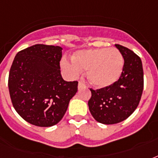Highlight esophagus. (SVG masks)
Instances as JSON below:
<instances>
[{"label":"esophagus","instance_id":"obj_1","mask_svg":"<svg viewBox=\"0 0 158 158\" xmlns=\"http://www.w3.org/2000/svg\"><path fill=\"white\" fill-rule=\"evenodd\" d=\"M84 87H85V85H84V83H82L81 81H79V84H78V88H79V89H82V88H84Z\"/></svg>","mask_w":158,"mask_h":158}]
</instances>
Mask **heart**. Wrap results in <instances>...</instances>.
<instances>
[{
	"instance_id": "obj_1",
	"label": "heart",
	"mask_w": 158,
	"mask_h": 158,
	"mask_svg": "<svg viewBox=\"0 0 158 158\" xmlns=\"http://www.w3.org/2000/svg\"><path fill=\"white\" fill-rule=\"evenodd\" d=\"M61 67L70 77H75L87 70L89 83L96 88L111 86L121 75L124 59L116 48H96L76 52L69 61L61 60Z\"/></svg>"
}]
</instances>
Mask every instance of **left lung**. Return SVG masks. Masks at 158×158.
Listing matches in <instances>:
<instances>
[{
	"label": "left lung",
	"instance_id": "8db88e82",
	"mask_svg": "<svg viewBox=\"0 0 158 158\" xmlns=\"http://www.w3.org/2000/svg\"><path fill=\"white\" fill-rule=\"evenodd\" d=\"M115 46L124 58L121 75L111 86L96 90L90 89L92 96L88 102L94 119L105 125L126 120L137 108L143 89V70L140 57L125 47Z\"/></svg>",
	"mask_w": 158,
	"mask_h": 158
}]
</instances>
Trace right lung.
I'll use <instances>...</instances> for the list:
<instances>
[{
  "label": "right lung",
  "mask_w": 158,
  "mask_h": 158,
  "mask_svg": "<svg viewBox=\"0 0 158 158\" xmlns=\"http://www.w3.org/2000/svg\"><path fill=\"white\" fill-rule=\"evenodd\" d=\"M62 48L36 44L16 54L9 74L11 102L19 115L32 125L50 127L66 112L78 82L60 74Z\"/></svg>",
  "instance_id": "obj_1"
}]
</instances>
